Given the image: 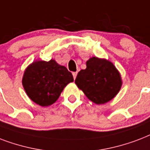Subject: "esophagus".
Returning a JSON list of instances; mask_svg holds the SVG:
<instances>
[{
  "mask_svg": "<svg viewBox=\"0 0 150 150\" xmlns=\"http://www.w3.org/2000/svg\"><path fill=\"white\" fill-rule=\"evenodd\" d=\"M76 75H77V72H74V73H73V76H74V79L76 77Z\"/></svg>",
  "mask_w": 150,
  "mask_h": 150,
  "instance_id": "34e87169",
  "label": "esophagus"
}]
</instances>
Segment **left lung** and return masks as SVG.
Instances as JSON below:
<instances>
[{
  "label": "left lung",
  "mask_w": 150,
  "mask_h": 150,
  "mask_svg": "<svg viewBox=\"0 0 150 150\" xmlns=\"http://www.w3.org/2000/svg\"><path fill=\"white\" fill-rule=\"evenodd\" d=\"M87 68L79 72L75 83L87 98L96 104H104L114 98L120 90L122 80L112 62L92 57L86 62Z\"/></svg>",
  "instance_id": "1"
}]
</instances>
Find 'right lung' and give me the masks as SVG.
<instances>
[{
	"label": "right lung",
	"instance_id": "obj_1",
	"mask_svg": "<svg viewBox=\"0 0 150 150\" xmlns=\"http://www.w3.org/2000/svg\"><path fill=\"white\" fill-rule=\"evenodd\" d=\"M74 81L73 75L54 59L35 61L25 69L23 86L29 98L41 106L55 103L66 86Z\"/></svg>",
	"mask_w": 150,
	"mask_h": 150
}]
</instances>
